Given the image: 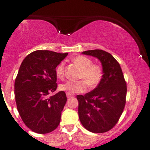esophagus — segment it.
Segmentation results:
<instances>
[{
	"instance_id": "obj_1",
	"label": "esophagus",
	"mask_w": 150,
	"mask_h": 150,
	"mask_svg": "<svg viewBox=\"0 0 150 150\" xmlns=\"http://www.w3.org/2000/svg\"><path fill=\"white\" fill-rule=\"evenodd\" d=\"M66 96H67L68 98H72V97H73V95H70V94H69V93H66Z\"/></svg>"
}]
</instances>
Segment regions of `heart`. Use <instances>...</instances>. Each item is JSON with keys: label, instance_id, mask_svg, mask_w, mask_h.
Here are the masks:
<instances>
[{"label": "heart", "instance_id": "heart-1", "mask_svg": "<svg viewBox=\"0 0 150 150\" xmlns=\"http://www.w3.org/2000/svg\"><path fill=\"white\" fill-rule=\"evenodd\" d=\"M74 63L81 69L79 79L82 80L77 81H68L59 86L61 90L66 92L70 95L76 93H82L89 87L93 88L100 84L103 79V69L100 64H92L90 58L84 55H79L73 59ZM56 76L60 79L64 77V64L61 63L57 66L55 70Z\"/></svg>", "mask_w": 150, "mask_h": 150}]
</instances>
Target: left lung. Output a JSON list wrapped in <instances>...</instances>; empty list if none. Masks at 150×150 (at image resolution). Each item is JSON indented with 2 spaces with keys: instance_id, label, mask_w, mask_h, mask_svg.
Instances as JSON below:
<instances>
[{
  "instance_id": "1",
  "label": "left lung",
  "mask_w": 150,
  "mask_h": 150,
  "mask_svg": "<svg viewBox=\"0 0 150 150\" xmlns=\"http://www.w3.org/2000/svg\"><path fill=\"white\" fill-rule=\"evenodd\" d=\"M82 53L100 60L103 76L95 89L84 96H76L79 120L89 132H107L118 123L124 109L126 82L120 64L110 53L103 50H86Z\"/></svg>"
}]
</instances>
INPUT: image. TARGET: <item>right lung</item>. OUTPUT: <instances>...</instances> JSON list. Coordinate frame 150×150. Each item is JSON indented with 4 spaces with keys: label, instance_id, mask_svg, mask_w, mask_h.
Instances as JSON below:
<instances>
[{
    "label": "right lung",
    "instance_id": "1",
    "mask_svg": "<svg viewBox=\"0 0 150 150\" xmlns=\"http://www.w3.org/2000/svg\"><path fill=\"white\" fill-rule=\"evenodd\" d=\"M68 55L36 50L29 54L20 66L15 80L17 110L24 124L38 134L55 130L61 121L67 101L64 91L49 96L57 89V66Z\"/></svg>",
    "mask_w": 150,
    "mask_h": 150
}]
</instances>
